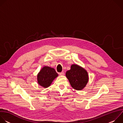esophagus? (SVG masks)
Segmentation results:
<instances>
[{"instance_id": "esophagus-1", "label": "esophagus", "mask_w": 123, "mask_h": 123, "mask_svg": "<svg viewBox=\"0 0 123 123\" xmlns=\"http://www.w3.org/2000/svg\"><path fill=\"white\" fill-rule=\"evenodd\" d=\"M59 75H60V76H63V75H64V72L60 73H59Z\"/></svg>"}]
</instances>
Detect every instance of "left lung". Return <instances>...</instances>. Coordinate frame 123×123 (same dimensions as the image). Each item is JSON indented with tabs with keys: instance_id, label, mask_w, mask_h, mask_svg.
Returning a JSON list of instances; mask_svg holds the SVG:
<instances>
[{
	"instance_id": "8db88e82",
	"label": "left lung",
	"mask_w": 123,
	"mask_h": 123,
	"mask_svg": "<svg viewBox=\"0 0 123 123\" xmlns=\"http://www.w3.org/2000/svg\"><path fill=\"white\" fill-rule=\"evenodd\" d=\"M66 76L73 88L77 91L83 90L88 83L89 79L86 70L77 64L71 66V69L67 71Z\"/></svg>"
}]
</instances>
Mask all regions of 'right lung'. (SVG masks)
I'll use <instances>...</instances> for the list:
<instances>
[{"instance_id": "1", "label": "right lung", "mask_w": 123, "mask_h": 123, "mask_svg": "<svg viewBox=\"0 0 123 123\" xmlns=\"http://www.w3.org/2000/svg\"><path fill=\"white\" fill-rule=\"evenodd\" d=\"M58 75L54 68L48 66H44L37 74V83L40 86L47 88L50 86L52 81Z\"/></svg>"}]
</instances>
